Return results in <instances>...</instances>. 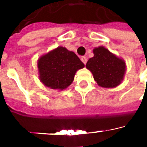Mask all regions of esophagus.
Returning a JSON list of instances; mask_svg holds the SVG:
<instances>
[{
  "label": "esophagus",
  "mask_w": 147,
  "mask_h": 147,
  "mask_svg": "<svg viewBox=\"0 0 147 147\" xmlns=\"http://www.w3.org/2000/svg\"><path fill=\"white\" fill-rule=\"evenodd\" d=\"M81 60H82V62L84 64V65H86V63H87V58H86L85 56H82V57H81Z\"/></svg>",
  "instance_id": "esophagus-1"
}]
</instances>
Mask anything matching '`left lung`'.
Returning <instances> with one entry per match:
<instances>
[{
	"mask_svg": "<svg viewBox=\"0 0 147 147\" xmlns=\"http://www.w3.org/2000/svg\"><path fill=\"white\" fill-rule=\"evenodd\" d=\"M94 56L88 59L86 68L91 71L98 86L114 88L123 80L126 72L125 61L100 46L93 49Z\"/></svg>",
	"mask_w": 147,
	"mask_h": 147,
	"instance_id": "1",
	"label": "left lung"
}]
</instances>
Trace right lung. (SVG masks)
Masks as SVG:
<instances>
[{
	"label": "right lung",
	"instance_id": "1",
	"mask_svg": "<svg viewBox=\"0 0 147 147\" xmlns=\"http://www.w3.org/2000/svg\"><path fill=\"white\" fill-rule=\"evenodd\" d=\"M82 68L84 64L76 54L63 47L50 51L37 60L40 81L47 88L60 91L70 85L77 71Z\"/></svg>",
	"mask_w": 147,
	"mask_h": 147
}]
</instances>
